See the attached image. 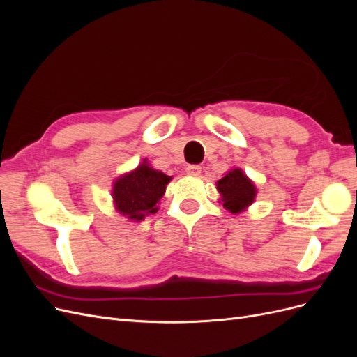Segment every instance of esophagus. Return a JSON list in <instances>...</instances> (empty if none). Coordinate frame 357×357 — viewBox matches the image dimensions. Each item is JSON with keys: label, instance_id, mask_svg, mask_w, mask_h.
I'll list each match as a JSON object with an SVG mask.
<instances>
[{"label": "esophagus", "instance_id": "1", "mask_svg": "<svg viewBox=\"0 0 357 357\" xmlns=\"http://www.w3.org/2000/svg\"><path fill=\"white\" fill-rule=\"evenodd\" d=\"M186 172L190 176H199L201 174V167L199 165H189L186 168Z\"/></svg>", "mask_w": 357, "mask_h": 357}]
</instances>
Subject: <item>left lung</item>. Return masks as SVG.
<instances>
[{
	"instance_id": "obj_1",
	"label": "left lung",
	"mask_w": 357,
	"mask_h": 357,
	"mask_svg": "<svg viewBox=\"0 0 357 357\" xmlns=\"http://www.w3.org/2000/svg\"><path fill=\"white\" fill-rule=\"evenodd\" d=\"M218 190L222 195L223 207L232 214L244 211L256 198L255 183L240 168H232L218 183Z\"/></svg>"
}]
</instances>
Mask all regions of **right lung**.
<instances>
[{
    "label": "right lung",
    "instance_id": "1",
    "mask_svg": "<svg viewBox=\"0 0 357 357\" xmlns=\"http://www.w3.org/2000/svg\"><path fill=\"white\" fill-rule=\"evenodd\" d=\"M171 177L143 160L134 171L119 177L113 185L116 210L129 220H143L147 214L156 213Z\"/></svg>",
    "mask_w": 357,
    "mask_h": 357
}]
</instances>
